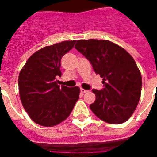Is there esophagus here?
<instances>
[{
  "mask_svg": "<svg viewBox=\"0 0 157 157\" xmlns=\"http://www.w3.org/2000/svg\"><path fill=\"white\" fill-rule=\"evenodd\" d=\"M88 92L87 90H85V89L81 88V92H82V93H86V92Z\"/></svg>",
  "mask_w": 157,
  "mask_h": 157,
  "instance_id": "obj_1",
  "label": "esophagus"
}]
</instances>
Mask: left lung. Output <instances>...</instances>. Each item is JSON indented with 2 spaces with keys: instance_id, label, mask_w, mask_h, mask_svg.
<instances>
[{
  "instance_id": "obj_1",
  "label": "left lung",
  "mask_w": 157,
  "mask_h": 157,
  "mask_svg": "<svg viewBox=\"0 0 157 157\" xmlns=\"http://www.w3.org/2000/svg\"><path fill=\"white\" fill-rule=\"evenodd\" d=\"M75 48L91 62L102 78L103 88L93 89L95 102L90 109L102 121L118 124L127 121L140 98L141 74L135 59L109 40H78Z\"/></svg>"
}]
</instances>
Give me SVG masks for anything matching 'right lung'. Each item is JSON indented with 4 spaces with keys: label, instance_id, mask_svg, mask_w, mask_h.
Listing matches in <instances>:
<instances>
[{
    "label": "right lung",
    "instance_id": "obj_1",
    "mask_svg": "<svg viewBox=\"0 0 157 157\" xmlns=\"http://www.w3.org/2000/svg\"><path fill=\"white\" fill-rule=\"evenodd\" d=\"M75 42L64 41L39 49L30 56L20 71L18 86L22 106L38 124H59L68 118L79 99L78 86H60L55 79L61 75L62 56Z\"/></svg>",
    "mask_w": 157,
    "mask_h": 157
}]
</instances>
